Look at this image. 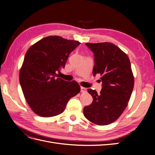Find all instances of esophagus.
I'll return each instance as SVG.
<instances>
[{"mask_svg":"<svg viewBox=\"0 0 155 155\" xmlns=\"http://www.w3.org/2000/svg\"><path fill=\"white\" fill-rule=\"evenodd\" d=\"M81 92L82 93H86L87 92V89L85 88V87H81Z\"/></svg>","mask_w":155,"mask_h":155,"instance_id":"34e87169","label":"esophagus"}]
</instances>
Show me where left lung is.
I'll return each mask as SVG.
<instances>
[{
  "label": "left lung",
  "instance_id": "obj_1",
  "mask_svg": "<svg viewBox=\"0 0 155 155\" xmlns=\"http://www.w3.org/2000/svg\"><path fill=\"white\" fill-rule=\"evenodd\" d=\"M94 52L93 75L99 74L103 88L99 94L89 89L93 97L85 106V117L92 123L106 125L116 121L129 103L134 85L130 59L126 54L111 42L86 43Z\"/></svg>",
  "mask_w": 155,
  "mask_h": 155
}]
</instances>
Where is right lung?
<instances>
[{
	"label": "right lung",
	"mask_w": 155,
	"mask_h": 155,
	"mask_svg": "<svg viewBox=\"0 0 155 155\" xmlns=\"http://www.w3.org/2000/svg\"><path fill=\"white\" fill-rule=\"evenodd\" d=\"M80 42L59 36L46 37L26 52L19 71L23 95L31 110L42 117L62 113L70 98L80 91L76 81L57 78L71 52Z\"/></svg>",
	"instance_id": "add662e5"
}]
</instances>
